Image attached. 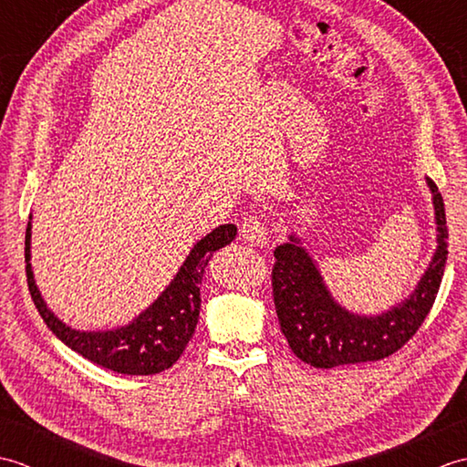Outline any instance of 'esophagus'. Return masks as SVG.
<instances>
[{
	"label": "esophagus",
	"instance_id": "34e87169",
	"mask_svg": "<svg viewBox=\"0 0 467 467\" xmlns=\"http://www.w3.org/2000/svg\"><path fill=\"white\" fill-rule=\"evenodd\" d=\"M241 236L256 246H263L269 241V233H266V221L263 214H249L243 218L241 223Z\"/></svg>",
	"mask_w": 467,
	"mask_h": 467
}]
</instances>
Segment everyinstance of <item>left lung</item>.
I'll return each instance as SVG.
<instances>
[{"label": "left lung", "mask_w": 467, "mask_h": 467, "mask_svg": "<svg viewBox=\"0 0 467 467\" xmlns=\"http://www.w3.org/2000/svg\"><path fill=\"white\" fill-rule=\"evenodd\" d=\"M438 223V251L418 289L405 303L377 317H359L337 305L299 239L275 249L273 299L281 331L301 361L319 369L379 361L400 351L418 333L438 296L448 261L445 208L438 186L428 178Z\"/></svg>", "instance_id": "obj_1"}]
</instances>
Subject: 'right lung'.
<instances>
[{
    "instance_id": "right-lung-1",
    "label": "right lung",
    "mask_w": 467,
    "mask_h": 467,
    "mask_svg": "<svg viewBox=\"0 0 467 467\" xmlns=\"http://www.w3.org/2000/svg\"><path fill=\"white\" fill-rule=\"evenodd\" d=\"M236 234L234 224H221L202 241L194 244L186 256L181 271L166 291L134 319L130 325L114 331H76L64 325L47 309L39 295L32 265H29V236L32 224L26 228V275L29 295H32L37 313L59 341L69 349L80 353L88 361L124 375H154L181 359L188 341L192 339L198 313H201V283L204 266L214 251L223 249Z\"/></svg>"
}]
</instances>
